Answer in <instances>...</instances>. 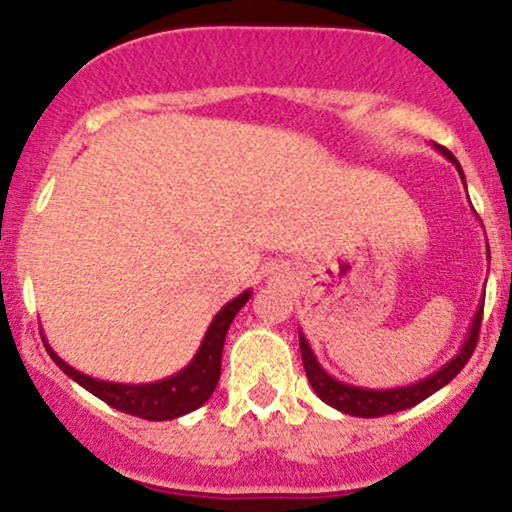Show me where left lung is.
<instances>
[{
    "instance_id": "left-lung-1",
    "label": "left lung",
    "mask_w": 512,
    "mask_h": 512,
    "mask_svg": "<svg viewBox=\"0 0 512 512\" xmlns=\"http://www.w3.org/2000/svg\"><path fill=\"white\" fill-rule=\"evenodd\" d=\"M436 149L443 154L448 161L455 163V168L460 170V178L464 182V173L457 163V158L450 154L445 146H438ZM491 260V252H486ZM481 313H484V303L477 308V315H474L472 325H469L467 339L460 346L455 356L445 363L443 368H438L436 373L426 375L424 380L414 385H404V387H387V390H370V387H358V385H349L342 383V380L332 378L325 368L320 366L313 349H310L308 339H305L303 332H298V342H301V356H303V366H305V375H308V383L313 385L315 395L322 399L325 404H330L337 411H344V414L358 416V419H375V416H385V414H395V411L416 407L419 402H424L426 397H431L433 392H438L440 387H445L455 378L460 370L467 366L469 356H472L474 346H477V337H479V327H481Z\"/></svg>"
}]
</instances>
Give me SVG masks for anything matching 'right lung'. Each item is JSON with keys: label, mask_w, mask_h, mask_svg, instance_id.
Listing matches in <instances>:
<instances>
[{"label": "right lung", "mask_w": 512, "mask_h": 512, "mask_svg": "<svg viewBox=\"0 0 512 512\" xmlns=\"http://www.w3.org/2000/svg\"><path fill=\"white\" fill-rule=\"evenodd\" d=\"M250 296L252 291L248 289L240 293L238 298H233V301L223 305L219 313L214 315V320H211L209 330L204 334L195 358L175 375L156 380V383L125 385L91 378V375L81 373V370L64 363L62 358L52 351L45 334L43 344L45 349H48L52 361H55L74 383H79L84 390L96 395L98 399H103V402L110 404L113 409L139 416V419L170 421L199 409L211 395H214L216 383H219L221 375V351L223 342H226V332L228 327H231L233 317L238 315V310L250 301Z\"/></svg>", "instance_id": "1"}]
</instances>
